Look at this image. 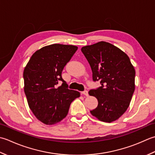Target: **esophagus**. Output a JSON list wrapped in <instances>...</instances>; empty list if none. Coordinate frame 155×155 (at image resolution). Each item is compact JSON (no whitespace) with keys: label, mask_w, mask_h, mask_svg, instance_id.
Returning <instances> with one entry per match:
<instances>
[{"label":"esophagus","mask_w":155,"mask_h":155,"mask_svg":"<svg viewBox=\"0 0 155 155\" xmlns=\"http://www.w3.org/2000/svg\"><path fill=\"white\" fill-rule=\"evenodd\" d=\"M81 94H84V95H85L86 96H88V91L87 90H84L83 91H81Z\"/></svg>","instance_id":"34e87169"}]
</instances>
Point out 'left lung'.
Masks as SVG:
<instances>
[{
  "instance_id": "1",
  "label": "left lung",
  "mask_w": 155,
  "mask_h": 155,
  "mask_svg": "<svg viewBox=\"0 0 155 155\" xmlns=\"http://www.w3.org/2000/svg\"><path fill=\"white\" fill-rule=\"evenodd\" d=\"M81 50L90 64L93 81L101 85L89 91L98 102L90 112L101 121H114L130 105L135 89L133 65L125 53L109 43L100 41Z\"/></svg>"
}]
</instances>
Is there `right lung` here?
Wrapping results in <instances>:
<instances>
[{
	"label": "right lung",
	"mask_w": 155,
	"mask_h": 155,
	"mask_svg": "<svg viewBox=\"0 0 155 155\" xmlns=\"http://www.w3.org/2000/svg\"><path fill=\"white\" fill-rule=\"evenodd\" d=\"M77 49L76 46L61 44L45 46L31 56L24 69V91L28 104L44 124H54L62 120L68 115L71 103L80 96L78 91L68 89L61 75Z\"/></svg>",
	"instance_id": "1"
}]
</instances>
